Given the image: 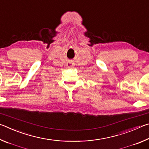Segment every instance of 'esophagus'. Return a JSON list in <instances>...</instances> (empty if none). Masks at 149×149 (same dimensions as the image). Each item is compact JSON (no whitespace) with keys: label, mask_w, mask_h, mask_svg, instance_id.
<instances>
[{"label":"esophagus","mask_w":149,"mask_h":149,"mask_svg":"<svg viewBox=\"0 0 149 149\" xmlns=\"http://www.w3.org/2000/svg\"><path fill=\"white\" fill-rule=\"evenodd\" d=\"M66 66H67V68H71L74 66V64L72 62H68L66 64Z\"/></svg>","instance_id":"obj_1"}]
</instances>
